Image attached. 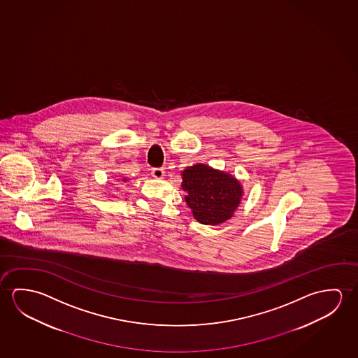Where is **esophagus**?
Masks as SVG:
<instances>
[{
  "mask_svg": "<svg viewBox=\"0 0 358 358\" xmlns=\"http://www.w3.org/2000/svg\"><path fill=\"white\" fill-rule=\"evenodd\" d=\"M152 176H153L155 179H163L165 176L164 169H162V168H154V169H152Z\"/></svg>",
  "mask_w": 358,
  "mask_h": 358,
  "instance_id": "obj_1",
  "label": "esophagus"
}]
</instances>
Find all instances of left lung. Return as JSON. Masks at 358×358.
Returning <instances> with one entry per match:
<instances>
[{
	"instance_id": "obj_1",
	"label": "left lung",
	"mask_w": 358,
	"mask_h": 358,
	"mask_svg": "<svg viewBox=\"0 0 358 358\" xmlns=\"http://www.w3.org/2000/svg\"><path fill=\"white\" fill-rule=\"evenodd\" d=\"M182 176L185 201L199 222L217 225L234 215L244 194L236 178L206 164L187 166Z\"/></svg>"
}]
</instances>
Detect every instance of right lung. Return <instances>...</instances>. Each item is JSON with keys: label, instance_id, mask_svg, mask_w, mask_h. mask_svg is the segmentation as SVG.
Listing matches in <instances>:
<instances>
[{"label": "right lung", "instance_id": "add662e5", "mask_svg": "<svg viewBox=\"0 0 358 358\" xmlns=\"http://www.w3.org/2000/svg\"><path fill=\"white\" fill-rule=\"evenodd\" d=\"M123 182H127V178H123Z\"/></svg>", "mask_w": 358, "mask_h": 358}]
</instances>
